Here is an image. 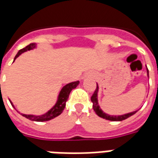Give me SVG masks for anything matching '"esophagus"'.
<instances>
[{
	"mask_svg": "<svg viewBox=\"0 0 158 158\" xmlns=\"http://www.w3.org/2000/svg\"><path fill=\"white\" fill-rule=\"evenodd\" d=\"M87 76H89V74H86V75H85V77H87Z\"/></svg>",
	"mask_w": 158,
	"mask_h": 158,
	"instance_id": "1",
	"label": "esophagus"
}]
</instances>
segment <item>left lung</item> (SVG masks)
<instances>
[{"mask_svg":"<svg viewBox=\"0 0 158 158\" xmlns=\"http://www.w3.org/2000/svg\"><path fill=\"white\" fill-rule=\"evenodd\" d=\"M147 75L149 76L148 69H147ZM98 85H97L96 89L94 91L93 96L91 97V101L93 102V109H94V111H95V113H96L99 116V117H101V118H105V119H108V120H111V121H122V120L126 119V118H129V117H131V115H133V114H135V113L137 112V110H136V111H134V112L129 113V114H123V115L119 116H114L107 114L103 113V111L101 110L100 107L98 106Z\"/></svg>","mask_w":158,"mask_h":158,"instance_id":"1","label":"left lung"}]
</instances>
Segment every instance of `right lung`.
<instances>
[{"instance_id": "right-lung-1", "label": "right lung", "mask_w": 158, "mask_h": 158, "mask_svg": "<svg viewBox=\"0 0 158 158\" xmlns=\"http://www.w3.org/2000/svg\"><path fill=\"white\" fill-rule=\"evenodd\" d=\"M33 48H35V44H28L27 46H26L23 49H20L18 52V54L16 55V56H15L14 60L18 58V56H19L22 53L25 52V51H27V50L33 49ZM78 84H79V81H73V82H71V83L65 85V87L61 89L60 94H59L57 103H55V105L53 107L52 109H50V110H49V111L46 113V114H43V115L40 116L32 115V114H22V115L24 116L25 118L30 119V120L39 122L48 121V120H50V119H52V118L57 117V116L60 115V114L63 112V110L65 109V103H66V101H67L71 90L77 87ZM10 102H11V101H10ZM11 105H12V103H11Z\"/></svg>"}]
</instances>
